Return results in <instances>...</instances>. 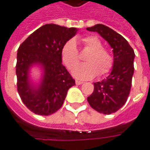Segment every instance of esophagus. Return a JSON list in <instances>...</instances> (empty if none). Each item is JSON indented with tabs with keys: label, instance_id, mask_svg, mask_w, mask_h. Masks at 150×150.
Returning a JSON list of instances; mask_svg holds the SVG:
<instances>
[{
	"label": "esophagus",
	"instance_id": "34e87169",
	"mask_svg": "<svg viewBox=\"0 0 150 150\" xmlns=\"http://www.w3.org/2000/svg\"><path fill=\"white\" fill-rule=\"evenodd\" d=\"M75 83L77 85H80L83 83V82L82 81H79V80H75Z\"/></svg>",
	"mask_w": 150,
	"mask_h": 150
}]
</instances>
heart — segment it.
Returning a JSON list of instances; mask_svg holds the SVG:
<instances>
[{
  "mask_svg": "<svg viewBox=\"0 0 150 150\" xmlns=\"http://www.w3.org/2000/svg\"><path fill=\"white\" fill-rule=\"evenodd\" d=\"M84 45L91 52L87 56L86 62L76 66L72 71L75 78L79 79H91L99 75H106L113 66L112 56L104 49L101 41L96 36H88L83 39ZM62 62L68 69H71L79 62V52L76 42L68 40L61 50Z\"/></svg>",
  "mask_w": 150,
  "mask_h": 150,
  "instance_id": "obj_1",
  "label": "heart"
}]
</instances>
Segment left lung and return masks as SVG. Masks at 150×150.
Returning <instances> with one entry per match:
<instances>
[{
	"instance_id": "left-lung-1",
	"label": "left lung",
	"mask_w": 150,
	"mask_h": 150,
	"mask_svg": "<svg viewBox=\"0 0 150 150\" xmlns=\"http://www.w3.org/2000/svg\"><path fill=\"white\" fill-rule=\"evenodd\" d=\"M106 40L113 52V66L107 78L94 83V91L88 97L91 107L106 115L116 112L129 97L134 72V50L125 38L102 24L87 28Z\"/></svg>"
}]
</instances>
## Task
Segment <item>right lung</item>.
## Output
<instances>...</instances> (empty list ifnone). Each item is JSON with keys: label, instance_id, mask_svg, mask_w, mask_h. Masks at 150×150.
Returning <instances> with one entry per match:
<instances>
[{"label": "right lung", "instance_id": "add662e5", "mask_svg": "<svg viewBox=\"0 0 150 150\" xmlns=\"http://www.w3.org/2000/svg\"><path fill=\"white\" fill-rule=\"evenodd\" d=\"M76 28L55 24L41 26L21 43L18 50L16 74L18 91L22 102L35 114L49 116L62 107L75 79L62 64L61 50L75 36ZM42 71L38 83L32 80L31 69Z\"/></svg>", "mask_w": 150, "mask_h": 150}]
</instances>
